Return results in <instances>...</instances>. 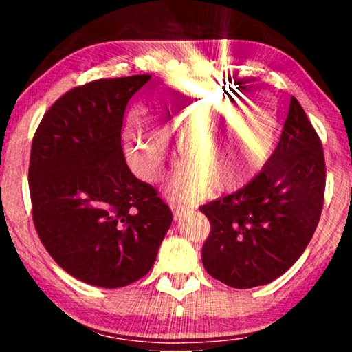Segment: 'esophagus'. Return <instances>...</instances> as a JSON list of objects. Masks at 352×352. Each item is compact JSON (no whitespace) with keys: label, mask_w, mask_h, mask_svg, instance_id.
I'll list each match as a JSON object with an SVG mask.
<instances>
[{"label":"esophagus","mask_w":352,"mask_h":352,"mask_svg":"<svg viewBox=\"0 0 352 352\" xmlns=\"http://www.w3.org/2000/svg\"><path fill=\"white\" fill-rule=\"evenodd\" d=\"M170 210H172V214H174L175 220H180L183 216H186V212H188V208L175 205V204L170 205Z\"/></svg>","instance_id":"34e87169"}]
</instances>
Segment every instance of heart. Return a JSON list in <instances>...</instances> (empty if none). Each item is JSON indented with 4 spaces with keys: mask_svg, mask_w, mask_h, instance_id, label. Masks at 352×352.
I'll use <instances>...</instances> for the list:
<instances>
[{
    "mask_svg": "<svg viewBox=\"0 0 352 352\" xmlns=\"http://www.w3.org/2000/svg\"><path fill=\"white\" fill-rule=\"evenodd\" d=\"M148 111L157 129L136 113L130 115L124 152L136 175L158 182L174 162L172 142L178 140L186 162L168 184L175 199L189 200L208 186L219 194L245 188L265 168L276 142L275 107L208 83H164L153 91Z\"/></svg>",
    "mask_w": 352,
    "mask_h": 352,
    "instance_id": "1",
    "label": "heart"
}]
</instances>
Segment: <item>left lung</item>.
Here are the masks:
<instances>
[{"mask_svg":"<svg viewBox=\"0 0 352 352\" xmlns=\"http://www.w3.org/2000/svg\"><path fill=\"white\" fill-rule=\"evenodd\" d=\"M323 147L295 98L275 152L254 180L200 206L211 223L205 270L230 287L265 285L305 252L323 208Z\"/></svg>","mask_w":352,"mask_h":352,"instance_id":"left-lung-1","label":"left lung"}]
</instances>
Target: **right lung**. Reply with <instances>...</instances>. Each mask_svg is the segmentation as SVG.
<instances>
[{
	"instance_id": "right-lung-1",
	"label": "right lung",
	"mask_w": 352,
	"mask_h": 352,
	"mask_svg": "<svg viewBox=\"0 0 352 352\" xmlns=\"http://www.w3.org/2000/svg\"><path fill=\"white\" fill-rule=\"evenodd\" d=\"M151 76L100 79L65 93L35 132L29 190L47 253L104 289L147 275L172 223L168 205L124 158L122 118Z\"/></svg>"
}]
</instances>
